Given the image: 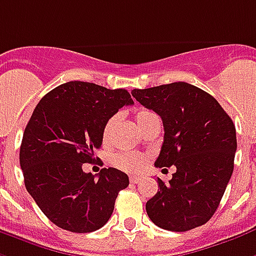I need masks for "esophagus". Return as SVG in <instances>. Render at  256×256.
I'll return each instance as SVG.
<instances>
[{"label":"esophagus","instance_id":"esophagus-1","mask_svg":"<svg viewBox=\"0 0 256 256\" xmlns=\"http://www.w3.org/2000/svg\"><path fill=\"white\" fill-rule=\"evenodd\" d=\"M140 179H141L140 176H130V182H132V183H137Z\"/></svg>","mask_w":256,"mask_h":256}]
</instances>
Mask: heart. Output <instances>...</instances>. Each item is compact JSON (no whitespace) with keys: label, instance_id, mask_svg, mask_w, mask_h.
<instances>
[{"label":"heart","instance_id":"1","mask_svg":"<svg viewBox=\"0 0 256 256\" xmlns=\"http://www.w3.org/2000/svg\"><path fill=\"white\" fill-rule=\"evenodd\" d=\"M136 120H137L140 128L142 130L149 123L160 120V118L156 112H153L150 110H141L136 115ZM116 122H118V115H112L106 120L103 130H102V138H103L104 142H110V140L112 137L114 128L116 126ZM145 162H146V156L138 152H118L115 153L112 157L114 166L126 172L141 171L145 166Z\"/></svg>","mask_w":256,"mask_h":256}]
</instances>
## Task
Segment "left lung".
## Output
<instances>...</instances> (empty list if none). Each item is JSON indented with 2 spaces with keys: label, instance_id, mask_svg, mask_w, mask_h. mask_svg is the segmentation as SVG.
<instances>
[{
  "label": "left lung",
  "instance_id": "obj_1",
  "mask_svg": "<svg viewBox=\"0 0 256 256\" xmlns=\"http://www.w3.org/2000/svg\"><path fill=\"white\" fill-rule=\"evenodd\" d=\"M133 98L160 115L164 142L154 166H176L170 183L146 202L153 222L186 232L214 214L234 172L238 148L232 119L217 100L187 82L133 90Z\"/></svg>",
  "mask_w": 256,
  "mask_h": 256
}]
</instances>
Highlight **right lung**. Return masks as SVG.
Wrapping results in <instances>:
<instances>
[{"label": "right lung", "mask_w": 256, "mask_h": 256, "mask_svg": "<svg viewBox=\"0 0 256 256\" xmlns=\"http://www.w3.org/2000/svg\"><path fill=\"white\" fill-rule=\"evenodd\" d=\"M134 102L126 90L69 81L44 94L34 110L20 146L26 188L46 217L62 229L88 234L114 212L128 176L103 168L99 178L82 171L103 144L106 120Z\"/></svg>", "instance_id": "add662e5"}]
</instances>
